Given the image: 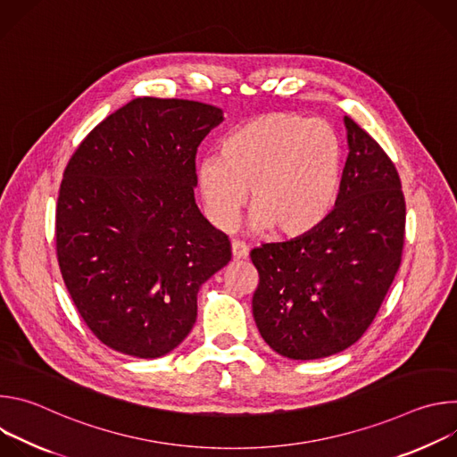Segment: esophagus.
<instances>
[{
    "label": "esophagus",
    "instance_id": "1",
    "mask_svg": "<svg viewBox=\"0 0 457 457\" xmlns=\"http://www.w3.org/2000/svg\"><path fill=\"white\" fill-rule=\"evenodd\" d=\"M247 245L244 244V242H240V240H233V244H231V253H233V258L235 260H242V258H245L247 256Z\"/></svg>",
    "mask_w": 457,
    "mask_h": 457
}]
</instances>
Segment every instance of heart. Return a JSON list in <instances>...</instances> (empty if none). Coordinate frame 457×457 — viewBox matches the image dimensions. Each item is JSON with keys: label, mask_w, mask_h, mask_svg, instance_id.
Here are the masks:
<instances>
[{"label": "heart", "mask_w": 457, "mask_h": 457, "mask_svg": "<svg viewBox=\"0 0 457 457\" xmlns=\"http://www.w3.org/2000/svg\"><path fill=\"white\" fill-rule=\"evenodd\" d=\"M342 143L335 128L300 113L271 112L235 128L220 157L197 171L204 213L228 229L245 204L251 228L282 238L314 231L329 217L342 182Z\"/></svg>", "instance_id": "1"}]
</instances>
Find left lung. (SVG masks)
Listing matches in <instances>:
<instances>
[{
  "instance_id": "1",
  "label": "left lung",
  "mask_w": 457,
  "mask_h": 457,
  "mask_svg": "<svg viewBox=\"0 0 457 457\" xmlns=\"http://www.w3.org/2000/svg\"><path fill=\"white\" fill-rule=\"evenodd\" d=\"M349 155L337 208L314 231L251 251L253 316L266 344L318 360L356 344L400 270L405 197L395 162L345 117Z\"/></svg>"
}]
</instances>
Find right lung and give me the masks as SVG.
Returning a JSON list of instances; mask_svg holds the SVG:
<instances>
[{
	"mask_svg": "<svg viewBox=\"0 0 457 457\" xmlns=\"http://www.w3.org/2000/svg\"><path fill=\"white\" fill-rule=\"evenodd\" d=\"M222 110L137 97L110 113L64 168L59 270L88 329L110 349L159 358L197 320L201 286L231 260L195 204V155Z\"/></svg>",
	"mask_w": 457,
	"mask_h": 457,
	"instance_id": "add662e5",
	"label": "right lung"
}]
</instances>
